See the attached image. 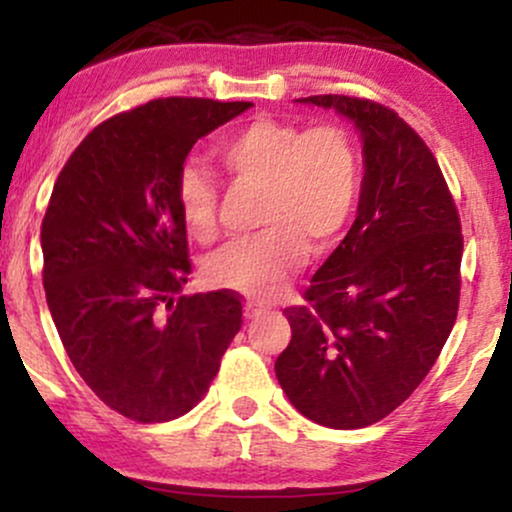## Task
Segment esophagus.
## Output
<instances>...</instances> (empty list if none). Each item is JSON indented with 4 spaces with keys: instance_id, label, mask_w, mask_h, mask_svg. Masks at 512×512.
Here are the masks:
<instances>
[{
    "instance_id": "34e87169",
    "label": "esophagus",
    "mask_w": 512,
    "mask_h": 512,
    "mask_svg": "<svg viewBox=\"0 0 512 512\" xmlns=\"http://www.w3.org/2000/svg\"><path fill=\"white\" fill-rule=\"evenodd\" d=\"M262 313H267V308H264V305H260V303H255V301H248L245 303V317H257V315H262Z\"/></svg>"
}]
</instances>
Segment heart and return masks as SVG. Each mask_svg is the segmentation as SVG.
<instances>
[{
    "instance_id": "1",
    "label": "heart",
    "mask_w": 512,
    "mask_h": 512,
    "mask_svg": "<svg viewBox=\"0 0 512 512\" xmlns=\"http://www.w3.org/2000/svg\"><path fill=\"white\" fill-rule=\"evenodd\" d=\"M233 187L262 190L260 236L228 245L207 264V279L257 301L284 289L308 260V245L327 248L342 236L358 207L361 149L349 127L255 117L214 146ZM175 199L190 236L219 238L221 185L207 168L187 163L175 180Z\"/></svg>"
}]
</instances>
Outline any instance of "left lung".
Masks as SVG:
<instances>
[{
  "label": "left lung",
  "mask_w": 512,
  "mask_h": 512,
  "mask_svg": "<svg viewBox=\"0 0 512 512\" xmlns=\"http://www.w3.org/2000/svg\"><path fill=\"white\" fill-rule=\"evenodd\" d=\"M298 101L356 122L366 175L354 226L315 272L305 303L284 310L291 342L274 370L303 416L349 431L392 414L448 342L462 223L436 156L395 110L337 93Z\"/></svg>",
  "instance_id": "left-lung-1"
}]
</instances>
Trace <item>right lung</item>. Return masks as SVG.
<instances>
[{"instance_id": "right-lung-1", "label": "right lung", "mask_w": 512, "mask_h": 512, "mask_svg": "<svg viewBox=\"0 0 512 512\" xmlns=\"http://www.w3.org/2000/svg\"><path fill=\"white\" fill-rule=\"evenodd\" d=\"M252 103L156 98L93 127L40 226L43 286L76 373L117 414H187L243 325L236 291L181 296L192 274L175 180L195 142Z\"/></svg>"}]
</instances>
